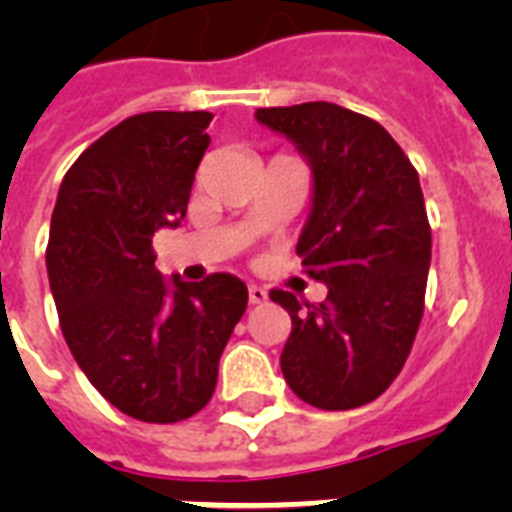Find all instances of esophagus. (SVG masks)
Returning a JSON list of instances; mask_svg holds the SVG:
<instances>
[{
	"mask_svg": "<svg viewBox=\"0 0 512 512\" xmlns=\"http://www.w3.org/2000/svg\"><path fill=\"white\" fill-rule=\"evenodd\" d=\"M268 300V292L263 287H257V284H249V303L260 305Z\"/></svg>",
	"mask_w": 512,
	"mask_h": 512,
	"instance_id": "esophagus-1",
	"label": "esophagus"
}]
</instances>
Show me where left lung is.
<instances>
[{
    "label": "left lung",
    "instance_id": "1",
    "mask_svg": "<svg viewBox=\"0 0 512 512\" xmlns=\"http://www.w3.org/2000/svg\"><path fill=\"white\" fill-rule=\"evenodd\" d=\"M255 116L311 162L313 209L297 255L329 289L319 305L271 289L292 319L281 372L305 404L356 409L404 369L425 311L430 223L420 177L382 124L335 103Z\"/></svg>",
    "mask_w": 512,
    "mask_h": 512
}]
</instances>
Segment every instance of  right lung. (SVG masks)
Instances as JSON below:
<instances>
[{"instance_id":"obj_1","label":"right lung","mask_w":512,"mask_h":512,"mask_svg":"<svg viewBox=\"0 0 512 512\" xmlns=\"http://www.w3.org/2000/svg\"><path fill=\"white\" fill-rule=\"evenodd\" d=\"M209 122V111L124 119L71 164L52 209L47 276L68 350L100 396L140 422L188 420L209 404L247 311L231 273L167 284L154 265V233L188 212Z\"/></svg>"}]
</instances>
